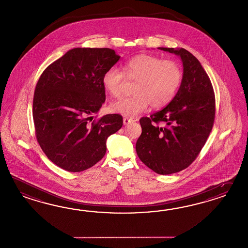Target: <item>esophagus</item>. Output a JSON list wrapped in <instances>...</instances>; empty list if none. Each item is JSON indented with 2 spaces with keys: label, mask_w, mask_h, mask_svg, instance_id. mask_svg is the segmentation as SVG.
Wrapping results in <instances>:
<instances>
[{
  "label": "esophagus",
  "mask_w": 248,
  "mask_h": 248,
  "mask_svg": "<svg viewBox=\"0 0 248 248\" xmlns=\"http://www.w3.org/2000/svg\"><path fill=\"white\" fill-rule=\"evenodd\" d=\"M135 120L133 119H128V118H124L123 119V124L124 125H127V124H130V123H133Z\"/></svg>",
  "instance_id": "1"
}]
</instances>
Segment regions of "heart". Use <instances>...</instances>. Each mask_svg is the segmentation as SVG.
I'll use <instances>...</instances> for the list:
<instances>
[{
  "instance_id": "1",
  "label": "heart",
  "mask_w": 248,
  "mask_h": 248,
  "mask_svg": "<svg viewBox=\"0 0 248 248\" xmlns=\"http://www.w3.org/2000/svg\"><path fill=\"white\" fill-rule=\"evenodd\" d=\"M126 78L134 85V95L121 98L110 104L115 113L133 118L144 112L151 104L162 108L171 102L183 80V70L174 60L142 54L129 59L123 72L110 67L102 77L104 89L113 97H120Z\"/></svg>"
}]
</instances>
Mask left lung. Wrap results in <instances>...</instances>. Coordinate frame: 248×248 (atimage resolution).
Wrapping results in <instances>:
<instances>
[{"label":"left lung","instance_id":"left-lung-1","mask_svg":"<svg viewBox=\"0 0 248 248\" xmlns=\"http://www.w3.org/2000/svg\"><path fill=\"white\" fill-rule=\"evenodd\" d=\"M181 57L184 76L169 104L140 119L142 133L136 144L140 160L159 174L187 168L197 158L215 120V94L210 77L189 51L158 47Z\"/></svg>","mask_w":248,"mask_h":248}]
</instances>
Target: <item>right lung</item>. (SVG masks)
Returning <instances> with one entry per match:
<instances>
[{"label": "right lung", "instance_id": "right-lung-1", "mask_svg": "<svg viewBox=\"0 0 248 248\" xmlns=\"http://www.w3.org/2000/svg\"><path fill=\"white\" fill-rule=\"evenodd\" d=\"M120 59L110 48L77 47L49 64L38 79L33 121L47 158L68 171H82L106 153L108 136L121 129L120 114L93 120L105 102L102 77Z\"/></svg>", "mask_w": 248, "mask_h": 248}]
</instances>
